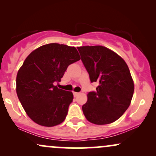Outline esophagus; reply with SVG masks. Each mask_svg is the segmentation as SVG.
I'll list each match as a JSON object with an SVG mask.
<instances>
[{"label":"esophagus","instance_id":"1","mask_svg":"<svg viewBox=\"0 0 156 156\" xmlns=\"http://www.w3.org/2000/svg\"><path fill=\"white\" fill-rule=\"evenodd\" d=\"M79 94L78 92H73V95H74V97H76L78 94Z\"/></svg>","mask_w":156,"mask_h":156}]
</instances>
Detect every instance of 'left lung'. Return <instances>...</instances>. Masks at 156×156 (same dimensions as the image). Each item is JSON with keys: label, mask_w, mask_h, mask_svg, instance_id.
Here are the masks:
<instances>
[{"label": "left lung", "mask_w": 156, "mask_h": 156, "mask_svg": "<svg viewBox=\"0 0 156 156\" xmlns=\"http://www.w3.org/2000/svg\"><path fill=\"white\" fill-rule=\"evenodd\" d=\"M91 82H98L96 92L87 94L82 106L87 119L95 125L117 120L130 104L134 83L124 59L101 45L78 48Z\"/></svg>", "instance_id": "8db88e82"}]
</instances>
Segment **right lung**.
Returning a JSON list of instances; mask_svg holds the SVG:
<instances>
[{
    "label": "right lung",
    "instance_id": "add662e5",
    "mask_svg": "<svg viewBox=\"0 0 156 156\" xmlns=\"http://www.w3.org/2000/svg\"><path fill=\"white\" fill-rule=\"evenodd\" d=\"M80 59L76 48L58 43L41 46L27 56L17 72L16 92L27 115L37 124L53 127L65 119L73 94L54 83Z\"/></svg>",
    "mask_w": 156,
    "mask_h": 156
}]
</instances>
